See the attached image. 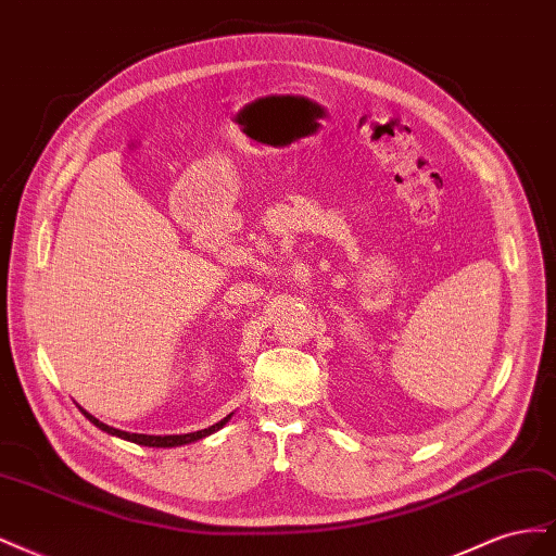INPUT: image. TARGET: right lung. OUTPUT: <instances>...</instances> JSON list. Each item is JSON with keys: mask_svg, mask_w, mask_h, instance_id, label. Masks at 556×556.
Wrapping results in <instances>:
<instances>
[{"mask_svg": "<svg viewBox=\"0 0 556 556\" xmlns=\"http://www.w3.org/2000/svg\"><path fill=\"white\" fill-rule=\"evenodd\" d=\"M80 413L86 415L97 429H102V431H106V433H111V435H117V439H123V441L137 443V445H146V447H178V445L194 443V441H199V439H206V435H211V433H215V431H220V429L229 422L231 415H233V413H229V415H227L225 419H220V422H217V425H213V427H208V429H201V431H192V433L148 435V433H129V431H121V429H115V427H109V425H104V422H99V419H97L94 415H90L88 410H83V408H80Z\"/></svg>", "mask_w": 556, "mask_h": 556, "instance_id": "obj_1", "label": "right lung"}]
</instances>
